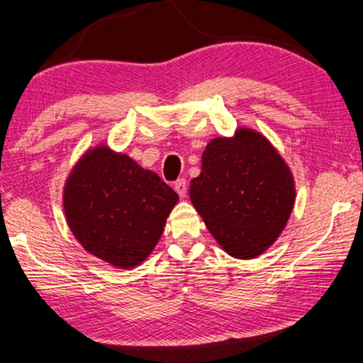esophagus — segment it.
<instances>
[{"label": "esophagus", "instance_id": "1", "mask_svg": "<svg viewBox=\"0 0 363 363\" xmlns=\"http://www.w3.org/2000/svg\"><path fill=\"white\" fill-rule=\"evenodd\" d=\"M173 188H175V191L178 193V196H180V198L186 196V180H185V178H180V180H177L175 185H173Z\"/></svg>", "mask_w": 363, "mask_h": 363}]
</instances>
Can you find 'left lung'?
Returning <instances> with one entry per match:
<instances>
[{
    "label": "left lung",
    "instance_id": "left-lung-1",
    "mask_svg": "<svg viewBox=\"0 0 363 363\" xmlns=\"http://www.w3.org/2000/svg\"><path fill=\"white\" fill-rule=\"evenodd\" d=\"M290 167L269 139L240 128L203 152L190 199L218 244L235 259H254L275 242L295 206Z\"/></svg>",
    "mask_w": 363,
    "mask_h": 363
}]
</instances>
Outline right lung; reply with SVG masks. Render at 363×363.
Listing matches in <instances>:
<instances>
[{"label": "right lung", "instance_id": "obj_1", "mask_svg": "<svg viewBox=\"0 0 363 363\" xmlns=\"http://www.w3.org/2000/svg\"><path fill=\"white\" fill-rule=\"evenodd\" d=\"M177 201L178 194L157 173L108 145L88 149L64 188L75 239L88 254L125 270L150 255Z\"/></svg>", "mask_w": 363, "mask_h": 363}]
</instances>
